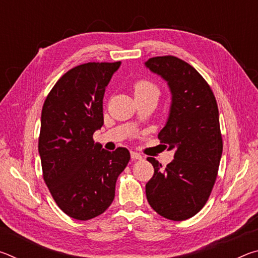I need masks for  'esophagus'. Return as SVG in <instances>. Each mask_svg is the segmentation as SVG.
Segmentation results:
<instances>
[{
    "mask_svg": "<svg viewBox=\"0 0 258 258\" xmlns=\"http://www.w3.org/2000/svg\"><path fill=\"white\" fill-rule=\"evenodd\" d=\"M131 157H132L133 159H139V160H141L143 158L142 155L139 154L137 151H131Z\"/></svg>",
    "mask_w": 258,
    "mask_h": 258,
    "instance_id": "34e87169",
    "label": "esophagus"
}]
</instances>
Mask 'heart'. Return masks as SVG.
I'll return each mask as SVG.
<instances>
[{"mask_svg":"<svg viewBox=\"0 0 258 258\" xmlns=\"http://www.w3.org/2000/svg\"><path fill=\"white\" fill-rule=\"evenodd\" d=\"M134 95H141L146 93H157L159 94V89L154 82L148 80H139L133 85Z\"/></svg>","mask_w":258,"mask_h":258,"instance_id":"b5f03b06","label":"heart"}]
</instances>
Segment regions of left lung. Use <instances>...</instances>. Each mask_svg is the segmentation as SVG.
Listing matches in <instances>:
<instances>
[{
    "label": "left lung",
    "mask_w": 258,
    "mask_h": 258,
    "mask_svg": "<svg viewBox=\"0 0 258 258\" xmlns=\"http://www.w3.org/2000/svg\"><path fill=\"white\" fill-rule=\"evenodd\" d=\"M146 66L171 89V112L158 139L175 150L164 168L155 158H147L155 169L146 184L147 199L160 216L184 221L202 211L217 177L223 151L217 102L206 80L182 59L154 56Z\"/></svg>",
    "instance_id": "obj_1"
}]
</instances>
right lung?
<instances>
[{
	"mask_svg": "<svg viewBox=\"0 0 258 258\" xmlns=\"http://www.w3.org/2000/svg\"><path fill=\"white\" fill-rule=\"evenodd\" d=\"M119 66L116 61L72 68L52 87L42 108L43 178L58 207L78 221L101 215L110 206L117 178L131 158L126 148L110 152L93 140L103 125L104 90Z\"/></svg>",
	"mask_w": 258,
	"mask_h": 258,
	"instance_id": "1",
	"label": "right lung"
}]
</instances>
